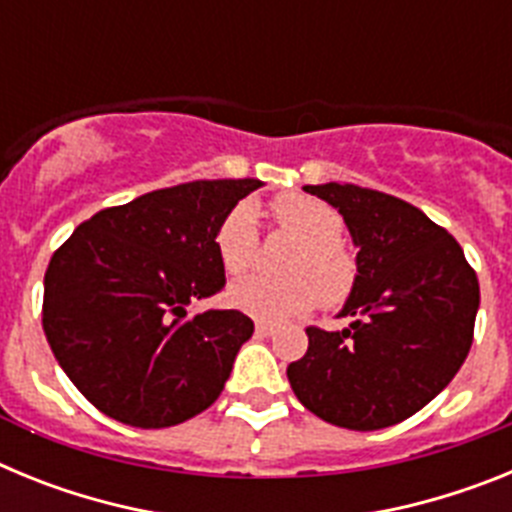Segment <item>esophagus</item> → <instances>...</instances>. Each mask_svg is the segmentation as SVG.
Returning a JSON list of instances; mask_svg holds the SVG:
<instances>
[{"label":"esophagus","instance_id":"esophagus-1","mask_svg":"<svg viewBox=\"0 0 512 512\" xmlns=\"http://www.w3.org/2000/svg\"><path fill=\"white\" fill-rule=\"evenodd\" d=\"M256 333H259V336H264V338H269V336H274V333H277V325H271V323H256Z\"/></svg>","mask_w":512,"mask_h":512}]
</instances>
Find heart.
<instances>
[{
	"mask_svg": "<svg viewBox=\"0 0 512 512\" xmlns=\"http://www.w3.org/2000/svg\"><path fill=\"white\" fill-rule=\"evenodd\" d=\"M269 212L274 225L297 241L282 266L289 277L238 279L228 289L230 305L271 323L302 315L320 300L328 307L341 305L356 284V259L341 241L338 210L307 194L287 192L271 200ZM215 253L228 274H243L256 264L259 225L251 205H235L217 223Z\"/></svg>",
	"mask_w": 512,
	"mask_h": 512,
	"instance_id": "b5f03b06",
	"label": "heart"
}]
</instances>
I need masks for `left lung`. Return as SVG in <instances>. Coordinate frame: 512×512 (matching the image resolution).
<instances>
[{
  "instance_id": "8db88e82",
  "label": "left lung",
  "mask_w": 512,
  "mask_h": 512,
  "mask_svg": "<svg viewBox=\"0 0 512 512\" xmlns=\"http://www.w3.org/2000/svg\"><path fill=\"white\" fill-rule=\"evenodd\" d=\"M354 238L356 284L343 330L307 328L287 366L297 400L325 423L379 431L425 408L456 377L474 336L479 282L454 235L392 194L307 184Z\"/></svg>"
}]
</instances>
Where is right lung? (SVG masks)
Returning <instances> with one entry per match:
<instances>
[{"label":"right lung","mask_w":512,"mask_h":512,"mask_svg":"<svg viewBox=\"0 0 512 512\" xmlns=\"http://www.w3.org/2000/svg\"><path fill=\"white\" fill-rule=\"evenodd\" d=\"M259 179L140 194L89 217L45 271L43 330L76 390L133 428H169L220 397L253 320L187 307L225 287L217 223Z\"/></svg>","instance_id":"add662e5"}]
</instances>
